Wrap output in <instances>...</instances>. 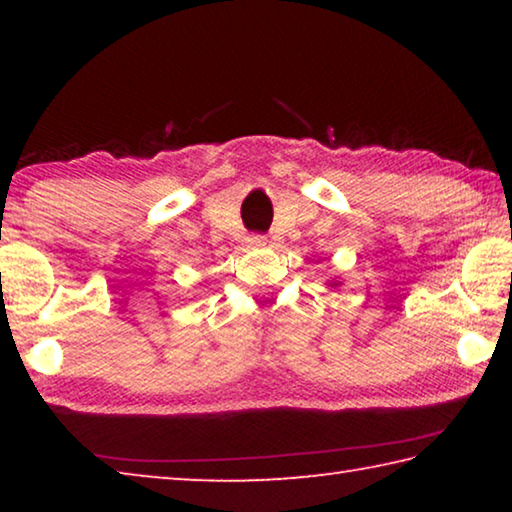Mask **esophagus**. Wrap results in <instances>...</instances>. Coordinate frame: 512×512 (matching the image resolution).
Masks as SVG:
<instances>
[{"mask_svg": "<svg viewBox=\"0 0 512 512\" xmlns=\"http://www.w3.org/2000/svg\"><path fill=\"white\" fill-rule=\"evenodd\" d=\"M248 246H250V248H264V246H266V237H262V235H250V237H248Z\"/></svg>", "mask_w": 512, "mask_h": 512, "instance_id": "34e87169", "label": "esophagus"}]
</instances>
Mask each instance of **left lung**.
<instances>
[{
  "label": "left lung",
  "mask_w": 512,
  "mask_h": 512,
  "mask_svg": "<svg viewBox=\"0 0 512 512\" xmlns=\"http://www.w3.org/2000/svg\"><path fill=\"white\" fill-rule=\"evenodd\" d=\"M327 287H332V289L334 287H341V280H339V277H332V280L327 282Z\"/></svg>",
  "instance_id": "left-lung-1"
}]
</instances>
